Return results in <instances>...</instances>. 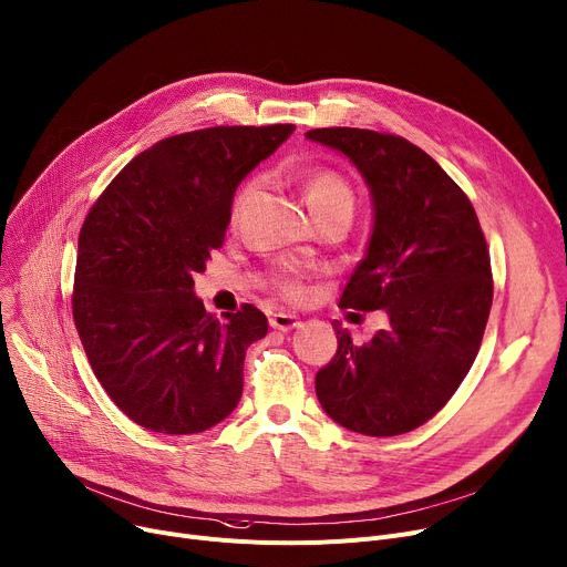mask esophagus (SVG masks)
Segmentation results:
<instances>
[{"label": "esophagus", "instance_id": "obj_1", "mask_svg": "<svg viewBox=\"0 0 567 567\" xmlns=\"http://www.w3.org/2000/svg\"><path fill=\"white\" fill-rule=\"evenodd\" d=\"M269 323H271V328L282 330V332H287V330H291V328H298V326H300L298 317H296V315H291V312H276V315H271V317H269Z\"/></svg>", "mask_w": 567, "mask_h": 567}]
</instances>
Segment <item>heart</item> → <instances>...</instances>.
<instances>
[{
	"label": "heart",
	"mask_w": 567,
	"mask_h": 567,
	"mask_svg": "<svg viewBox=\"0 0 567 567\" xmlns=\"http://www.w3.org/2000/svg\"><path fill=\"white\" fill-rule=\"evenodd\" d=\"M257 186H259L257 177H250L241 184V188L235 196V203H233V220L239 218L241 209L257 192ZM306 198L317 218H321L326 214H337V212L353 216V209H355V192H353L351 182L342 173L334 168H328V166L312 168L306 175ZM276 289L287 298H298L300 293H303V287H300V282L291 276H278Z\"/></svg>",
	"instance_id": "b5f03b06"
}]
</instances>
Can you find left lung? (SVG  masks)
<instances>
[{
  "instance_id": "1",
  "label": "left lung",
  "mask_w": 567,
  "mask_h": 567,
  "mask_svg": "<svg viewBox=\"0 0 567 567\" xmlns=\"http://www.w3.org/2000/svg\"><path fill=\"white\" fill-rule=\"evenodd\" d=\"M306 136L342 150L373 196V235L339 306L390 317L364 344L334 323L337 353L315 379L319 403L362 435L414 431L463 383L493 308L478 216L463 188L403 136L358 127Z\"/></svg>"
}]
</instances>
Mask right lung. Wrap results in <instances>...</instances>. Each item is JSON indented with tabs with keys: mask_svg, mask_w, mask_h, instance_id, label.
<instances>
[{
	"mask_svg": "<svg viewBox=\"0 0 567 567\" xmlns=\"http://www.w3.org/2000/svg\"><path fill=\"white\" fill-rule=\"evenodd\" d=\"M293 125H218L162 138L89 209L72 319L95 379L155 433H203L237 408L246 349L267 334L255 306L216 319L194 276L225 241L237 184Z\"/></svg>",
	"mask_w": 567,
	"mask_h": 567,
	"instance_id": "right-lung-1",
	"label": "right lung"
}]
</instances>
